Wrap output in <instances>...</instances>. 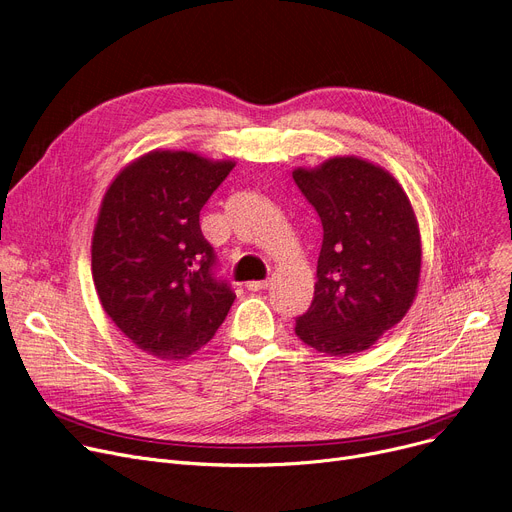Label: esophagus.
Listing matches in <instances>:
<instances>
[{
    "label": "esophagus",
    "mask_w": 512,
    "mask_h": 512,
    "mask_svg": "<svg viewBox=\"0 0 512 512\" xmlns=\"http://www.w3.org/2000/svg\"><path fill=\"white\" fill-rule=\"evenodd\" d=\"M269 287V279H264V281H250L248 283V289L250 291H260V289H266Z\"/></svg>",
    "instance_id": "obj_1"
}]
</instances>
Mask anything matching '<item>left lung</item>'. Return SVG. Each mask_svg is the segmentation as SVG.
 Instances as JSON below:
<instances>
[{
	"instance_id": "1",
	"label": "left lung",
	"mask_w": 512,
	"mask_h": 512,
	"mask_svg": "<svg viewBox=\"0 0 512 512\" xmlns=\"http://www.w3.org/2000/svg\"><path fill=\"white\" fill-rule=\"evenodd\" d=\"M291 175L323 223L314 300L296 335L329 356L369 350L417 298L423 248L415 208L394 175L358 156Z\"/></svg>"
}]
</instances>
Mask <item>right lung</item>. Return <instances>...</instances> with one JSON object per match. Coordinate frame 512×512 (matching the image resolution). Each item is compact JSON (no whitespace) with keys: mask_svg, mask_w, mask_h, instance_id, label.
I'll use <instances>...</instances> for the list:
<instances>
[{"mask_svg":"<svg viewBox=\"0 0 512 512\" xmlns=\"http://www.w3.org/2000/svg\"><path fill=\"white\" fill-rule=\"evenodd\" d=\"M233 166L154 150L129 162L104 193L91 239L95 291L112 323L145 354H196L235 300L212 277L214 250L200 229V210Z\"/></svg>","mask_w":512,"mask_h":512,"instance_id":"right-lung-1","label":"right lung"}]
</instances>
